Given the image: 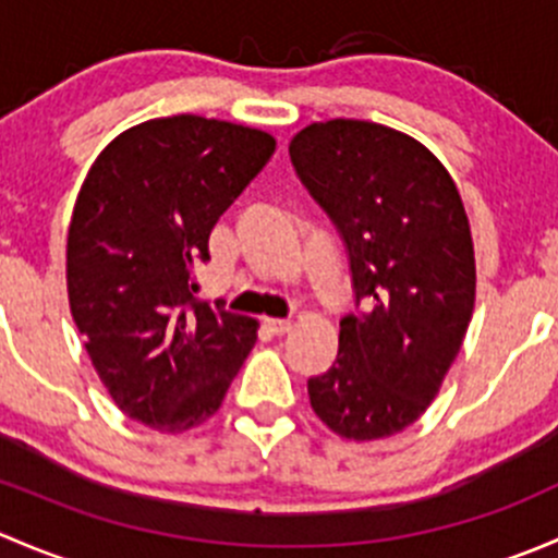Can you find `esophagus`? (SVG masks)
<instances>
[{"label":"esophagus","instance_id":"34e87169","mask_svg":"<svg viewBox=\"0 0 558 558\" xmlns=\"http://www.w3.org/2000/svg\"><path fill=\"white\" fill-rule=\"evenodd\" d=\"M267 329L272 331V335L283 337V335H289L291 329H294V324H291V320H286V318H267Z\"/></svg>","mask_w":558,"mask_h":558}]
</instances>
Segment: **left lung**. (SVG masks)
Masks as SVG:
<instances>
[{
	"label": "left lung",
	"instance_id": "1",
	"mask_svg": "<svg viewBox=\"0 0 558 558\" xmlns=\"http://www.w3.org/2000/svg\"><path fill=\"white\" fill-rule=\"evenodd\" d=\"M291 165L340 232L356 307L337 359L307 380L320 421L345 440L408 429L440 391L475 307V247L464 202L418 140L384 123H311Z\"/></svg>",
	"mask_w": 558,
	"mask_h": 558
}]
</instances>
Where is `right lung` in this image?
<instances>
[{
	"mask_svg": "<svg viewBox=\"0 0 558 558\" xmlns=\"http://www.w3.org/2000/svg\"><path fill=\"white\" fill-rule=\"evenodd\" d=\"M275 154L262 129L202 116L154 118L118 134L77 194L66 291L112 402L180 435L221 408L258 320L196 302L218 218Z\"/></svg>",
	"mask_w": 558,
	"mask_h": 558,
	"instance_id": "add662e5",
	"label": "right lung"
}]
</instances>
